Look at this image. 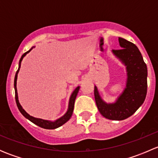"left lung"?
Returning a JSON list of instances; mask_svg holds the SVG:
<instances>
[{
    "mask_svg": "<svg viewBox=\"0 0 158 158\" xmlns=\"http://www.w3.org/2000/svg\"><path fill=\"white\" fill-rule=\"evenodd\" d=\"M122 49H113L114 56L126 66L127 82L123 92L114 103L107 104L95 86V103L102 115L110 120L121 121L131 116L143 104L147 95L148 69L141 52L130 41L118 38Z\"/></svg>",
    "mask_w": 158,
    "mask_h": 158,
    "instance_id": "obj_1",
    "label": "left lung"
}]
</instances>
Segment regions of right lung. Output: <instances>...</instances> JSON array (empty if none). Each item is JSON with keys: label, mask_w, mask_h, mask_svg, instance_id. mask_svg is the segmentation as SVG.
<instances>
[{"label": "right lung", "mask_w": 158, "mask_h": 158, "mask_svg": "<svg viewBox=\"0 0 158 158\" xmlns=\"http://www.w3.org/2000/svg\"><path fill=\"white\" fill-rule=\"evenodd\" d=\"M34 47H32L30 50H28L27 52H24V53L22 55L21 58H20V62H19V67L18 69H17V73H16L15 75V78H14V89H15V100H16V103H17V108H18L19 111H20L22 114L26 118H27L28 120H30V122H33V124L35 125H38L39 127H41L43 128H45V129H55L59 128V127L62 126L63 124L66 123V122L69 120V118H71L72 114H73V109H74V104H75V100H76V96H77V94L79 92V86L76 87V89L72 93L71 96H70L69 98V107H68V110L66 111V114H64L63 116H62L61 118H58L57 120H56L55 122H51V121H47V120H44V119H41V118H36L33 117V116H30L28 113H27L25 111V110L22 108V106H20V102H19V100H18V96H17V74L19 73V70H20V64H21V61L23 60V57L28 53V52H30L32 49Z\"/></svg>", "instance_id": "obj_1"}]
</instances>
